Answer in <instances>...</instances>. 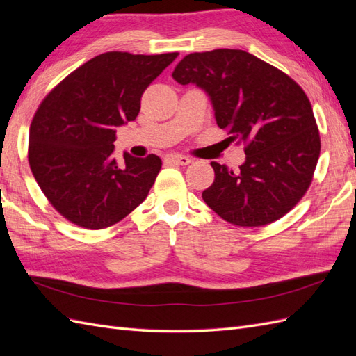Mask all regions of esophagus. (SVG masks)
Listing matches in <instances>:
<instances>
[{
    "instance_id": "34e87169",
    "label": "esophagus",
    "mask_w": 356,
    "mask_h": 356,
    "mask_svg": "<svg viewBox=\"0 0 356 356\" xmlns=\"http://www.w3.org/2000/svg\"><path fill=\"white\" fill-rule=\"evenodd\" d=\"M166 161H170V163H175V165H181V166H187L190 165V159L186 157V156H179V154H170V156H166L165 159Z\"/></svg>"
}]
</instances>
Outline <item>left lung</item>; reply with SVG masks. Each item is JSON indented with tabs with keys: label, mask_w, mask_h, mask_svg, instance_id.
<instances>
[{
	"label": "left lung",
	"mask_w": 356,
	"mask_h": 356,
	"mask_svg": "<svg viewBox=\"0 0 356 356\" xmlns=\"http://www.w3.org/2000/svg\"><path fill=\"white\" fill-rule=\"evenodd\" d=\"M179 84L209 96L225 141L245 145L239 170L212 161L215 179L202 193L225 221L260 227L279 220L305 196L319 159L312 105L288 75L251 53L217 49L190 53L175 67Z\"/></svg>",
	"instance_id": "left-lung-1"
}]
</instances>
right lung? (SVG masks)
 Segmentation results:
<instances>
[{
    "instance_id": "1",
    "label": "right lung",
    "mask_w": 356,
    "mask_h": 356,
    "mask_svg": "<svg viewBox=\"0 0 356 356\" xmlns=\"http://www.w3.org/2000/svg\"><path fill=\"white\" fill-rule=\"evenodd\" d=\"M178 53L106 51L72 71L38 106L29 129L32 174L62 217L99 230L141 204L161 168L156 154L114 157L115 127L134 122L141 96Z\"/></svg>"
}]
</instances>
